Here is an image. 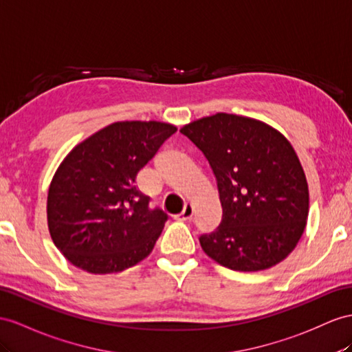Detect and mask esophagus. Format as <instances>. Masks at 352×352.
Instances as JSON below:
<instances>
[{"label": "esophagus", "instance_id": "1", "mask_svg": "<svg viewBox=\"0 0 352 352\" xmlns=\"http://www.w3.org/2000/svg\"><path fill=\"white\" fill-rule=\"evenodd\" d=\"M192 217H193V205H192V204H186V205H184V210H183V212L178 215V219H177V220L188 221V220H192Z\"/></svg>", "mask_w": 352, "mask_h": 352}]
</instances>
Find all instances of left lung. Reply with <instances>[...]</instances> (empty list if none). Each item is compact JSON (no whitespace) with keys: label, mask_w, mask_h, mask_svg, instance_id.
Returning a JSON list of instances; mask_svg holds the SVG:
<instances>
[{"label":"left lung","mask_w":352,"mask_h":352,"mask_svg":"<svg viewBox=\"0 0 352 352\" xmlns=\"http://www.w3.org/2000/svg\"><path fill=\"white\" fill-rule=\"evenodd\" d=\"M179 132L204 153L217 179L223 219L199 238L206 256L239 272L283 262L309 212L308 183L292 144L272 126L228 113Z\"/></svg>","instance_id":"1"}]
</instances>
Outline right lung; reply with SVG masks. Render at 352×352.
<instances>
[{"instance_id":"add662e5","label":"right lung","mask_w":352,"mask_h":352,"mask_svg":"<svg viewBox=\"0 0 352 352\" xmlns=\"http://www.w3.org/2000/svg\"><path fill=\"white\" fill-rule=\"evenodd\" d=\"M174 124L116 122L80 142L58 168L47 196L56 248L89 274H116L146 258L168 215L151 210L135 178Z\"/></svg>"}]
</instances>
